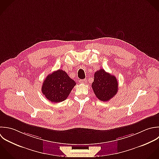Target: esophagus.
<instances>
[{
  "instance_id": "esophagus-1",
  "label": "esophagus",
  "mask_w": 159,
  "mask_h": 159,
  "mask_svg": "<svg viewBox=\"0 0 159 159\" xmlns=\"http://www.w3.org/2000/svg\"><path fill=\"white\" fill-rule=\"evenodd\" d=\"M79 81L80 84H86V82H87L86 79H81V80H79Z\"/></svg>"
}]
</instances>
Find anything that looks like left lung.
Returning a JSON list of instances; mask_svg holds the SVG:
<instances>
[{
    "label": "left lung",
    "mask_w": 159,
    "mask_h": 159,
    "mask_svg": "<svg viewBox=\"0 0 159 159\" xmlns=\"http://www.w3.org/2000/svg\"><path fill=\"white\" fill-rule=\"evenodd\" d=\"M92 87L100 100L107 102L117 93L118 83L115 76L102 69L95 73Z\"/></svg>",
    "instance_id": "1"
}]
</instances>
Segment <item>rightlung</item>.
I'll list each match as a JSON object with an SVG mask.
<instances>
[{"mask_svg": "<svg viewBox=\"0 0 159 159\" xmlns=\"http://www.w3.org/2000/svg\"><path fill=\"white\" fill-rule=\"evenodd\" d=\"M75 84V82L65 71L59 69L46 77L43 81L41 91L48 100L59 103L67 98Z\"/></svg>", "mask_w": 159, "mask_h": 159, "instance_id": "1", "label": "right lung"}]
</instances>
